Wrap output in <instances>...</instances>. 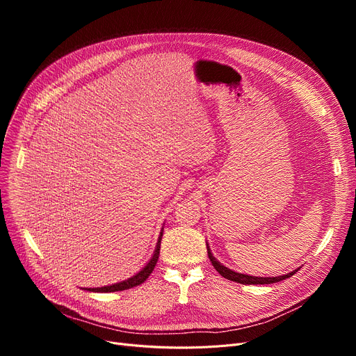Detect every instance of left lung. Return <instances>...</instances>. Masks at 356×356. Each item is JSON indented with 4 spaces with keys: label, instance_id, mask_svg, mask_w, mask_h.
<instances>
[{
    "label": "left lung",
    "instance_id": "left-lung-1",
    "mask_svg": "<svg viewBox=\"0 0 356 356\" xmlns=\"http://www.w3.org/2000/svg\"><path fill=\"white\" fill-rule=\"evenodd\" d=\"M207 248H208V257L211 259L212 266L215 267V270L222 275L225 277L227 280H231V282H235V283H239V284H273V283H278L282 282V280H286L291 275H294L297 270H293L291 273L289 274H283V275H277V277H255V275H248V274H242V273H236L234 270H229L228 267H225L223 264H220L219 261L213 257L211 248H209V244L207 242Z\"/></svg>",
    "mask_w": 356,
    "mask_h": 356
}]
</instances>
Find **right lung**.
<instances>
[{
    "mask_svg": "<svg viewBox=\"0 0 356 356\" xmlns=\"http://www.w3.org/2000/svg\"><path fill=\"white\" fill-rule=\"evenodd\" d=\"M161 236H163V228H161V232L159 235V239H157V245H156V250L153 252V257L149 258L148 263L137 273L134 274L133 277H129L127 280H124V282H120V283H115V284H111V286H104V287H97V289H85L88 291H95V293H112V291H122V290H128V289H133L136 286H140L141 283H144L145 280L148 278V275L153 273L157 261H159V255H160V245H161Z\"/></svg>",
    "mask_w": 356,
    "mask_h": 356,
    "instance_id": "right-lung-1",
    "label": "right lung"
}]
</instances>
